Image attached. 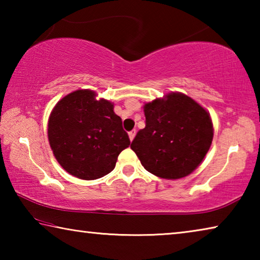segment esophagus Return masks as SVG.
Returning <instances> with one entry per match:
<instances>
[{
  "label": "esophagus",
  "mask_w": 260,
  "mask_h": 260,
  "mask_svg": "<svg viewBox=\"0 0 260 260\" xmlns=\"http://www.w3.org/2000/svg\"><path fill=\"white\" fill-rule=\"evenodd\" d=\"M135 134H136V131L135 129H133V131H131L129 133H128V136H129V140L131 141H133L134 140V138H135Z\"/></svg>",
  "instance_id": "34e87169"
}]
</instances>
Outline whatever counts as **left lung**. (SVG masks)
<instances>
[{
    "mask_svg": "<svg viewBox=\"0 0 260 260\" xmlns=\"http://www.w3.org/2000/svg\"><path fill=\"white\" fill-rule=\"evenodd\" d=\"M144 116L146 127L131 144L144 169L171 180L196 170L213 139L209 112L187 95L170 93L144 105Z\"/></svg>",
    "mask_w": 260,
    "mask_h": 260,
    "instance_id": "1",
    "label": "left lung"
}]
</instances>
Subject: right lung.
<instances>
[{
  "label": "right lung",
  "instance_id": "add662e5",
  "mask_svg": "<svg viewBox=\"0 0 260 260\" xmlns=\"http://www.w3.org/2000/svg\"><path fill=\"white\" fill-rule=\"evenodd\" d=\"M79 89L55 105L48 121L54 156L71 175L95 180L111 172L119 153L131 144L122 121L109 101Z\"/></svg>",
  "mask_w": 260,
  "mask_h": 260
}]
</instances>
